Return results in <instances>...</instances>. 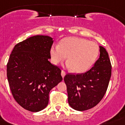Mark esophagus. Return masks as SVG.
<instances>
[{"label":"esophagus","instance_id":"1","mask_svg":"<svg viewBox=\"0 0 125 125\" xmlns=\"http://www.w3.org/2000/svg\"><path fill=\"white\" fill-rule=\"evenodd\" d=\"M65 75H66L65 71H64V70H62V71H61V76H62V78H64Z\"/></svg>","mask_w":125,"mask_h":125}]
</instances>
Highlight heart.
Instances as JSON below:
<instances>
[{
  "instance_id": "1",
  "label": "heart",
  "mask_w": 125,
  "mask_h": 125,
  "mask_svg": "<svg viewBox=\"0 0 125 125\" xmlns=\"http://www.w3.org/2000/svg\"><path fill=\"white\" fill-rule=\"evenodd\" d=\"M100 53L99 46L94 42L79 37H68L58 45L50 49L52 63L58 64L67 60V66L76 73H83L93 66Z\"/></svg>"
}]
</instances>
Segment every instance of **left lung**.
I'll use <instances>...</instances> for the list:
<instances>
[{"instance_id": "1", "label": "left lung", "mask_w": 125, "mask_h": 125, "mask_svg": "<svg viewBox=\"0 0 125 125\" xmlns=\"http://www.w3.org/2000/svg\"><path fill=\"white\" fill-rule=\"evenodd\" d=\"M100 57L94 66L85 73H67L64 80L66 85L68 101L78 111L89 110L104 97L112 75V64L108 52L100 46Z\"/></svg>"}]
</instances>
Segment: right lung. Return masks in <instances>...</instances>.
Segmentation results:
<instances>
[{
  "mask_svg": "<svg viewBox=\"0 0 125 125\" xmlns=\"http://www.w3.org/2000/svg\"><path fill=\"white\" fill-rule=\"evenodd\" d=\"M53 43L48 36H32L16 44L10 56L7 78L11 94L30 112L44 109L50 91L62 80L61 70L48 61Z\"/></svg>",
  "mask_w": 125,
  "mask_h": 125,
  "instance_id": "1",
  "label": "right lung"
}]
</instances>
